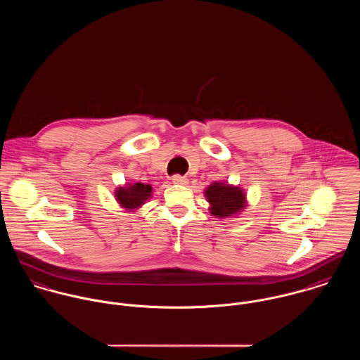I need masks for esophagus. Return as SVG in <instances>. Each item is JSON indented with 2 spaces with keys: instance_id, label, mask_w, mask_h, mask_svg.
I'll use <instances>...</instances> for the list:
<instances>
[{
  "instance_id": "obj_1",
  "label": "esophagus",
  "mask_w": 360,
  "mask_h": 360,
  "mask_svg": "<svg viewBox=\"0 0 360 360\" xmlns=\"http://www.w3.org/2000/svg\"><path fill=\"white\" fill-rule=\"evenodd\" d=\"M172 181H173L174 184H181V186H184V184H187V183H188V179H187L186 176L176 174V176H173V177H172Z\"/></svg>"
}]
</instances>
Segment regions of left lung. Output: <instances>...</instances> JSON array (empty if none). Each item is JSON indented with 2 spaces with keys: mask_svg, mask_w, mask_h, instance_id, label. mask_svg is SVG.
<instances>
[{
  "mask_svg": "<svg viewBox=\"0 0 360 360\" xmlns=\"http://www.w3.org/2000/svg\"><path fill=\"white\" fill-rule=\"evenodd\" d=\"M204 195L209 202L210 214L217 219L236 217L248 206L245 190L224 180L209 184Z\"/></svg>",
  "mask_w": 360,
  "mask_h": 360,
  "instance_id": "1",
  "label": "left lung"
}]
</instances>
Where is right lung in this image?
Masks as SVG:
<instances>
[{"label": "right lung", "mask_w": 360, "mask_h": 360, "mask_svg": "<svg viewBox=\"0 0 360 360\" xmlns=\"http://www.w3.org/2000/svg\"><path fill=\"white\" fill-rule=\"evenodd\" d=\"M115 200L117 205L126 212H136L153 198L151 184L144 183H126L115 190Z\"/></svg>", "instance_id": "right-lung-1"}]
</instances>
